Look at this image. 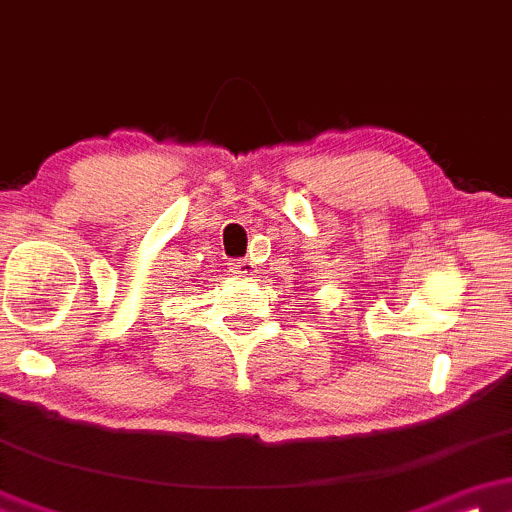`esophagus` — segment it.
Returning <instances> with one entry per match:
<instances>
[{
	"label": "esophagus",
	"mask_w": 512,
	"mask_h": 512,
	"mask_svg": "<svg viewBox=\"0 0 512 512\" xmlns=\"http://www.w3.org/2000/svg\"><path fill=\"white\" fill-rule=\"evenodd\" d=\"M229 271L239 278H249V276H254L256 268H254V263L246 261V258H236V261L229 263Z\"/></svg>",
	"instance_id": "esophagus-1"
}]
</instances>
